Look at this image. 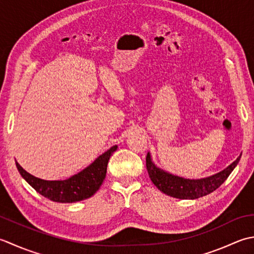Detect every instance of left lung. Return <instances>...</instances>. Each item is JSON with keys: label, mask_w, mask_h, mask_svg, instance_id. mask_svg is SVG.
Wrapping results in <instances>:
<instances>
[{"label": "left lung", "mask_w": 254, "mask_h": 254, "mask_svg": "<svg viewBox=\"0 0 254 254\" xmlns=\"http://www.w3.org/2000/svg\"><path fill=\"white\" fill-rule=\"evenodd\" d=\"M241 154L242 153H240V156L234 162L228 165L226 169L220 171V172L210 175V177L196 180L178 177V175H174L160 169L152 161L150 152L147 154L146 164L149 178L151 179L152 183L162 193L174 198L196 199L203 197L205 195H208L218 189L227 180V178L229 177L238 163H239Z\"/></svg>", "instance_id": "8db88e82"}]
</instances>
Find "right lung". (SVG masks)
I'll return each instance as SVG.
<instances>
[{
  "instance_id": "obj_1",
  "label": "right lung",
  "mask_w": 254,
  "mask_h": 254,
  "mask_svg": "<svg viewBox=\"0 0 254 254\" xmlns=\"http://www.w3.org/2000/svg\"><path fill=\"white\" fill-rule=\"evenodd\" d=\"M116 150L117 146H113L97 157L89 167L66 180L47 181L38 179L25 171L17 161L15 162L23 179L44 197L57 203H76L90 198L101 188L106 177L108 160Z\"/></svg>"
}]
</instances>
